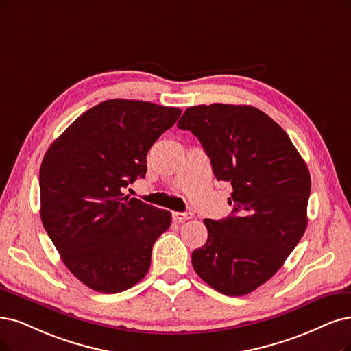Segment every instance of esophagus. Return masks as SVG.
<instances>
[{"instance_id":"34e87169","label":"esophagus","mask_w":351,"mask_h":351,"mask_svg":"<svg viewBox=\"0 0 351 351\" xmlns=\"http://www.w3.org/2000/svg\"><path fill=\"white\" fill-rule=\"evenodd\" d=\"M172 217L176 223H184L192 218V213H173Z\"/></svg>"}]
</instances>
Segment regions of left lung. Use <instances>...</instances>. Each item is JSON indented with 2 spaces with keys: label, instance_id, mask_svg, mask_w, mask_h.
<instances>
[{
  "label": "left lung",
  "instance_id": "1",
  "mask_svg": "<svg viewBox=\"0 0 351 351\" xmlns=\"http://www.w3.org/2000/svg\"><path fill=\"white\" fill-rule=\"evenodd\" d=\"M197 136L217 180L232 186V213L205 218L208 239L192 252L197 275L228 296L247 295L282 267L302 239L311 176L289 136L250 106L189 107L178 121Z\"/></svg>",
  "mask_w": 351,
  "mask_h": 351
}]
</instances>
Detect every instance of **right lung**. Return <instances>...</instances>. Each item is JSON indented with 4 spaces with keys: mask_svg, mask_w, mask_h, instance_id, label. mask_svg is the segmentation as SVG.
<instances>
[{
    "mask_svg": "<svg viewBox=\"0 0 351 351\" xmlns=\"http://www.w3.org/2000/svg\"><path fill=\"white\" fill-rule=\"evenodd\" d=\"M179 108L108 99L50 145L40 166V217L63 263L88 288L117 293L147 275L152 249L172 215L123 188L145 178L147 152Z\"/></svg>",
    "mask_w": 351,
    "mask_h": 351,
    "instance_id": "right-lung-1",
    "label": "right lung"
}]
</instances>
